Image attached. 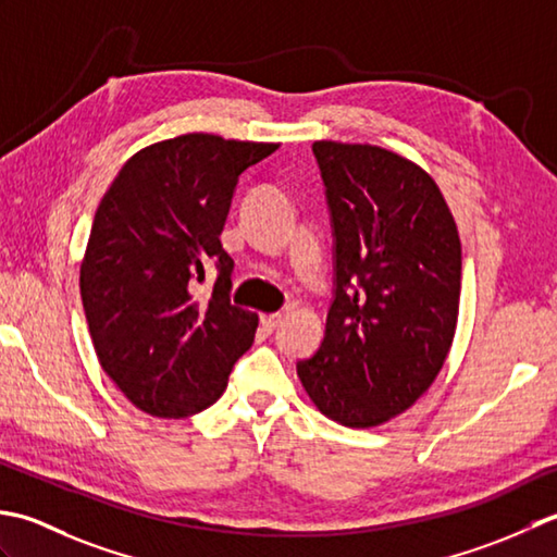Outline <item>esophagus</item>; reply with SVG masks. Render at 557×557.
Wrapping results in <instances>:
<instances>
[{"label": "esophagus", "instance_id": "34e87169", "mask_svg": "<svg viewBox=\"0 0 557 557\" xmlns=\"http://www.w3.org/2000/svg\"><path fill=\"white\" fill-rule=\"evenodd\" d=\"M281 312H271V314H262V329L264 332H274V329L281 324Z\"/></svg>", "mask_w": 557, "mask_h": 557}]
</instances>
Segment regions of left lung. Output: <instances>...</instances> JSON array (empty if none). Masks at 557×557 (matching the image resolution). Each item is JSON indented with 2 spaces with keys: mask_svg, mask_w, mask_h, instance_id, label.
I'll list each match as a JSON object with an SVG mask.
<instances>
[{
  "mask_svg": "<svg viewBox=\"0 0 557 557\" xmlns=\"http://www.w3.org/2000/svg\"><path fill=\"white\" fill-rule=\"evenodd\" d=\"M336 237L322 346L298 362L317 411L377 428L435 382L459 320L461 240L437 183L372 144L314 141Z\"/></svg>",
  "mask_w": 557,
  "mask_h": 557,
  "instance_id": "obj_1",
  "label": "left lung"
}]
</instances>
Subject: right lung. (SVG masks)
<instances>
[{"label": "right lung", "mask_w": 557, "mask_h": 557, "mask_svg": "<svg viewBox=\"0 0 557 557\" xmlns=\"http://www.w3.org/2000/svg\"><path fill=\"white\" fill-rule=\"evenodd\" d=\"M278 144L189 132L136 151L98 203L82 259V302L108 377L144 413L187 418L221 399L252 346L257 312L231 305L221 233L243 170ZM220 262L207 301L190 293Z\"/></svg>", "instance_id": "1"}]
</instances>
